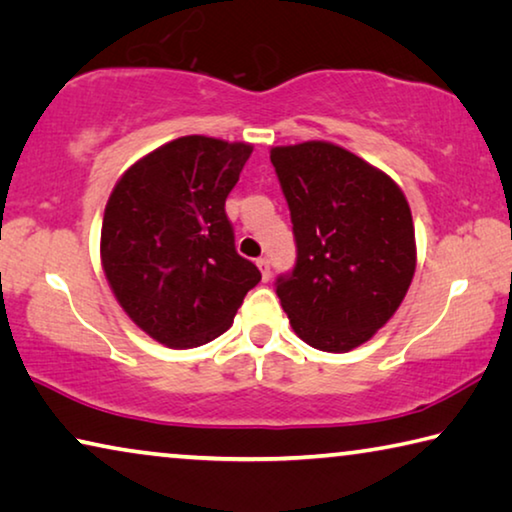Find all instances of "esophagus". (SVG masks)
Returning a JSON list of instances; mask_svg holds the SVG:
<instances>
[{"instance_id":"34e87169","label":"esophagus","mask_w":512,"mask_h":512,"mask_svg":"<svg viewBox=\"0 0 512 512\" xmlns=\"http://www.w3.org/2000/svg\"><path fill=\"white\" fill-rule=\"evenodd\" d=\"M256 265H258V270H261L263 279H265V281L270 279V261H267V258H258Z\"/></svg>"}]
</instances>
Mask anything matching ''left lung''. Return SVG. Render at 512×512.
<instances>
[{"mask_svg":"<svg viewBox=\"0 0 512 512\" xmlns=\"http://www.w3.org/2000/svg\"><path fill=\"white\" fill-rule=\"evenodd\" d=\"M297 261L276 295L301 340L345 354L404 301L415 274V229L388 174L331 142L274 147Z\"/></svg>","mask_w":512,"mask_h":512,"instance_id":"1","label":"left lung"}]
</instances>
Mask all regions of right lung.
I'll return each mask as SVG.
<instances>
[{
	"label": "right lung",
	"instance_id": "right-lung-1",
	"mask_svg": "<svg viewBox=\"0 0 512 512\" xmlns=\"http://www.w3.org/2000/svg\"><path fill=\"white\" fill-rule=\"evenodd\" d=\"M249 154L245 142L177 138L131 165L108 197L106 279L131 320L167 347L222 335L261 281L224 211Z\"/></svg>",
	"mask_w": 512,
	"mask_h": 512
}]
</instances>
